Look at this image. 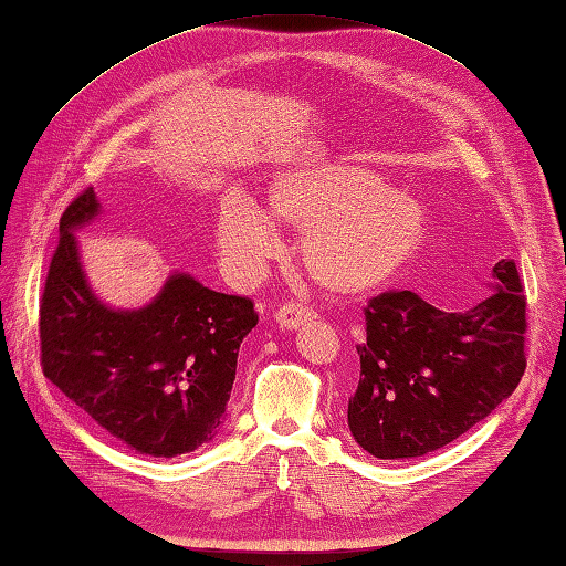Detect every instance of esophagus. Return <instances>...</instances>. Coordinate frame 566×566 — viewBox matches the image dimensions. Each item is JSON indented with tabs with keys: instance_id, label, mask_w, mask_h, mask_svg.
Masks as SVG:
<instances>
[{
	"instance_id": "obj_1",
	"label": "esophagus",
	"mask_w": 566,
	"mask_h": 566,
	"mask_svg": "<svg viewBox=\"0 0 566 566\" xmlns=\"http://www.w3.org/2000/svg\"><path fill=\"white\" fill-rule=\"evenodd\" d=\"M274 318H276V323H280V328L294 331L298 326H304V323L314 321L316 314L302 304H284L274 311Z\"/></svg>"
}]
</instances>
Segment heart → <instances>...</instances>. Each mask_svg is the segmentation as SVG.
Returning a JSON list of instances; mask_svg holds the SVG:
<instances>
[{
    "mask_svg": "<svg viewBox=\"0 0 566 566\" xmlns=\"http://www.w3.org/2000/svg\"><path fill=\"white\" fill-rule=\"evenodd\" d=\"M302 235L298 262L318 290L365 296L391 284L426 243V213L375 170L347 163L282 170L268 187V213L228 195L216 219V250L226 274L258 280L280 252L274 226Z\"/></svg>",
    "mask_w": 566,
    "mask_h": 566,
    "instance_id": "b5f03b06",
    "label": "heart"
}]
</instances>
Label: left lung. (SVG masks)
Returning a JSON list of instances; mask_svg holds the SVG:
<instances>
[{
    "instance_id": "1",
    "label": "left lung",
    "mask_w": 566,
    "mask_h": 566,
    "mask_svg": "<svg viewBox=\"0 0 566 566\" xmlns=\"http://www.w3.org/2000/svg\"><path fill=\"white\" fill-rule=\"evenodd\" d=\"M489 296L442 311L413 292L365 308L359 381L347 426L379 460H413L457 440L509 399L525 371V296L513 260L491 270Z\"/></svg>"
}]
</instances>
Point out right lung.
I'll return each instance as SVG.
<instances>
[{
    "instance_id": "obj_1",
    "label": "right lung",
    "mask_w": 566,
    "mask_h": 566,
    "mask_svg": "<svg viewBox=\"0 0 566 566\" xmlns=\"http://www.w3.org/2000/svg\"><path fill=\"white\" fill-rule=\"evenodd\" d=\"M99 213L87 189L60 219L41 302L43 375L134 452H195L219 436L240 343L258 314L250 298L213 292L187 272L167 276L146 306H109L84 274L75 235Z\"/></svg>"
}]
</instances>
